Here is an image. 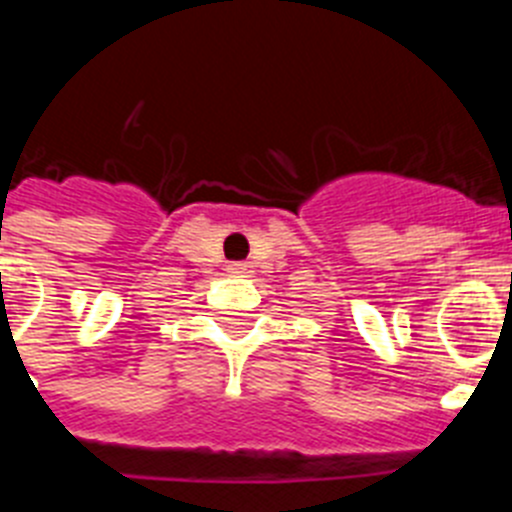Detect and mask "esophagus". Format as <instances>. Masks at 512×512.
<instances>
[{"instance_id": "esophagus-1", "label": "esophagus", "mask_w": 512, "mask_h": 512, "mask_svg": "<svg viewBox=\"0 0 512 512\" xmlns=\"http://www.w3.org/2000/svg\"><path fill=\"white\" fill-rule=\"evenodd\" d=\"M228 271L235 274V277H246V274H251V266H248L246 261H238V264H230Z\"/></svg>"}]
</instances>
